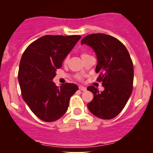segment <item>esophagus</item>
Instances as JSON below:
<instances>
[{"label": "esophagus", "instance_id": "esophagus-1", "mask_svg": "<svg viewBox=\"0 0 153 153\" xmlns=\"http://www.w3.org/2000/svg\"><path fill=\"white\" fill-rule=\"evenodd\" d=\"M79 89H80L81 91H85L87 90L86 88L84 87V86H83V85H79Z\"/></svg>", "mask_w": 153, "mask_h": 153}]
</instances>
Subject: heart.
Returning a JSON list of instances; mask_svg holds the SVG:
<instances>
[{
    "instance_id": "b5f03b06",
    "label": "heart",
    "mask_w": 153,
    "mask_h": 153,
    "mask_svg": "<svg viewBox=\"0 0 153 153\" xmlns=\"http://www.w3.org/2000/svg\"><path fill=\"white\" fill-rule=\"evenodd\" d=\"M87 56V54H85V53H83L82 54V55H81V57H84V56ZM67 60H68V58H66V59H65V62H67Z\"/></svg>"
}]
</instances>
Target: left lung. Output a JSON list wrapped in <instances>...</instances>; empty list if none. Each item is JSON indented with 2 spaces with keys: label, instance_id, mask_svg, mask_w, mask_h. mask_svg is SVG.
Returning <instances> with one entry per match:
<instances>
[{
  "label": "left lung",
  "instance_id": "1",
  "mask_svg": "<svg viewBox=\"0 0 153 153\" xmlns=\"http://www.w3.org/2000/svg\"><path fill=\"white\" fill-rule=\"evenodd\" d=\"M81 44L95 51V72L100 73L98 81L104 88L102 92L93 85L87 88L94 95L88 108L97 118H114L122 111L132 92L134 66L129 52L118 39L103 33L87 35Z\"/></svg>",
  "mask_w": 153,
  "mask_h": 153
}]
</instances>
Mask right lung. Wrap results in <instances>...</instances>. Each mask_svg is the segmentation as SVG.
I'll list each match as a JSON object with an SVG mask.
<instances>
[{"label":"right lung","mask_w":153,"mask_h":153,"mask_svg":"<svg viewBox=\"0 0 153 153\" xmlns=\"http://www.w3.org/2000/svg\"><path fill=\"white\" fill-rule=\"evenodd\" d=\"M81 37L45 35L31 43L21 58L18 80L22 97L33 114L45 122L61 118L71 96L79 90L74 83L58 87L53 79Z\"/></svg>","instance_id":"right-lung-1"}]
</instances>
